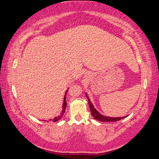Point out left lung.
<instances>
[{"label":"left lung","mask_w":159,"mask_h":159,"mask_svg":"<svg viewBox=\"0 0 159 159\" xmlns=\"http://www.w3.org/2000/svg\"><path fill=\"white\" fill-rule=\"evenodd\" d=\"M86 94V97L88 98V103H89V107H90V111H91V113H92V116L96 120H99L101 122H114V121H118L120 120L126 118L127 116H124V117H118V118H113V117H108V116H105L102 115V114H101L99 112H98L97 109L94 108V106H93L92 103L91 102L90 99L88 97V96L87 93H85Z\"/></svg>","instance_id":"8db88e82"}]
</instances>
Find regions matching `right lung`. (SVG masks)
<instances>
[{
	"label": "right lung",
	"instance_id": "1",
	"mask_svg": "<svg viewBox=\"0 0 159 159\" xmlns=\"http://www.w3.org/2000/svg\"><path fill=\"white\" fill-rule=\"evenodd\" d=\"M68 89H69V88H68ZM67 90H68V89L66 90V94H65V97H64L63 103H62V111H61V115L58 116H57V117H55V118H53V120H52V121H53V122H56V121L59 120L60 119H61L62 117L63 116L64 113H65V112H66V105H67V102H66V93H67ZM43 121H44V120H43Z\"/></svg>",
	"mask_w": 159,
	"mask_h": 159
}]
</instances>
